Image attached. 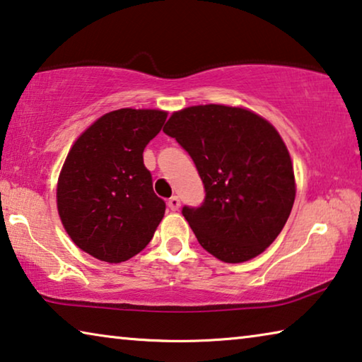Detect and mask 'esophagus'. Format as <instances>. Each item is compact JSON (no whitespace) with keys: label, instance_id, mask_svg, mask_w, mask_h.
Returning a JSON list of instances; mask_svg holds the SVG:
<instances>
[{"label":"esophagus","instance_id":"34e87169","mask_svg":"<svg viewBox=\"0 0 362 362\" xmlns=\"http://www.w3.org/2000/svg\"><path fill=\"white\" fill-rule=\"evenodd\" d=\"M168 206H169L170 211H179V208H180V199H179V197H172V198H169Z\"/></svg>","mask_w":362,"mask_h":362}]
</instances>
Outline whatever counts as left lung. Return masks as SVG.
Returning a JSON list of instances; mask_svg holds the SVG:
<instances>
[{
  "label": "left lung",
  "mask_w": 362,
  "mask_h": 362,
  "mask_svg": "<svg viewBox=\"0 0 362 362\" xmlns=\"http://www.w3.org/2000/svg\"><path fill=\"white\" fill-rule=\"evenodd\" d=\"M163 130L203 180L202 206L182 208L199 245L232 264L261 255L295 203L293 165L279 132L248 109L223 105L182 109Z\"/></svg>",
  "instance_id": "obj_1"
}]
</instances>
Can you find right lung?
I'll return each mask as SVG.
<instances>
[{
	"label": "right lung",
	"mask_w": 362,
	"mask_h": 362,
	"mask_svg": "<svg viewBox=\"0 0 362 362\" xmlns=\"http://www.w3.org/2000/svg\"><path fill=\"white\" fill-rule=\"evenodd\" d=\"M168 112L117 109L93 122L69 151L57 180V211L69 237L96 259L122 262L151 242L165 203L153 190L143 150Z\"/></svg>",
	"instance_id": "add662e5"
}]
</instances>
